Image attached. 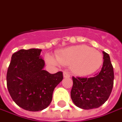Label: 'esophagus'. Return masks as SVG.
Masks as SVG:
<instances>
[{
    "instance_id": "obj_1",
    "label": "esophagus",
    "mask_w": 122,
    "mask_h": 122,
    "mask_svg": "<svg viewBox=\"0 0 122 122\" xmlns=\"http://www.w3.org/2000/svg\"><path fill=\"white\" fill-rule=\"evenodd\" d=\"M63 77L65 78H70V74L67 71H63Z\"/></svg>"
}]
</instances>
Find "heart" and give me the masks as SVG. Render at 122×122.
I'll use <instances>...</instances> for the list:
<instances>
[{
  "instance_id": "b5f03b06",
  "label": "heart",
  "mask_w": 122,
  "mask_h": 122,
  "mask_svg": "<svg viewBox=\"0 0 122 122\" xmlns=\"http://www.w3.org/2000/svg\"><path fill=\"white\" fill-rule=\"evenodd\" d=\"M46 61L53 65L70 66L76 75L85 76L95 73L103 63V56L98 51L84 44L72 46L57 52L56 57L47 54Z\"/></svg>"
}]
</instances>
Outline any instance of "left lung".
Returning <instances> with one entry per match:
<instances>
[{"label":"left lung","instance_id":"8db88e82","mask_svg":"<svg viewBox=\"0 0 122 122\" xmlns=\"http://www.w3.org/2000/svg\"><path fill=\"white\" fill-rule=\"evenodd\" d=\"M103 64L99 74L92 78L73 77L71 98L79 108L92 109L106 102L113 86L114 73L109 55L103 51Z\"/></svg>","mask_w":122,"mask_h":122}]
</instances>
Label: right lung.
<instances>
[{
  "label": "right lung",
  "mask_w": 122,
  "mask_h": 122,
  "mask_svg": "<svg viewBox=\"0 0 122 122\" xmlns=\"http://www.w3.org/2000/svg\"><path fill=\"white\" fill-rule=\"evenodd\" d=\"M38 48L21 49L13 54L6 74L11 98L18 106L30 111H42L51 104L63 72L51 74L44 70V61Z\"/></svg>",
  "instance_id": "right-lung-1"
}]
</instances>
